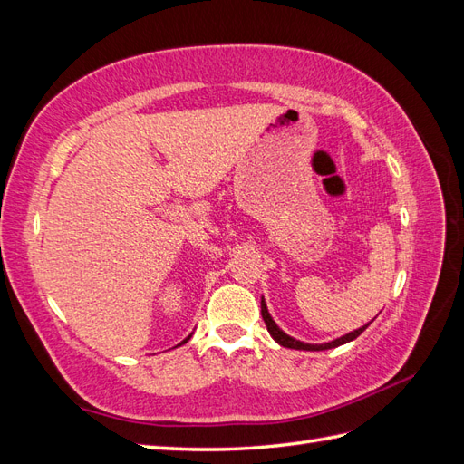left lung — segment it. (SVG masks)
Listing matches in <instances>:
<instances>
[{
	"label": "left lung",
	"mask_w": 464,
	"mask_h": 464,
	"mask_svg": "<svg viewBox=\"0 0 464 464\" xmlns=\"http://www.w3.org/2000/svg\"><path fill=\"white\" fill-rule=\"evenodd\" d=\"M261 315H263V321H265V325H266V331L271 333V336L273 339L280 344V346H285V348H294V350H329V348H336V346H341V344H346V343H350V341H354V339H358V336L366 331L368 327H370V323L373 321H370V323H366V325L363 327H360V329H356V331H353V333H348V334H343V336H339V339H334V341H331V343H323V344H307V343H302V341H296L294 339V336H290V334H286L283 329H280L276 323H275V319L271 317V314H269V310H266V304H265V298H261Z\"/></svg>",
	"instance_id": "obj_1"
}]
</instances>
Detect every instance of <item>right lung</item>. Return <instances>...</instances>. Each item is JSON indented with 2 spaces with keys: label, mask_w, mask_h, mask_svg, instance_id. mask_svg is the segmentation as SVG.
<instances>
[{
  "label": "right lung",
  "mask_w": 464,
  "mask_h": 464,
  "mask_svg": "<svg viewBox=\"0 0 464 464\" xmlns=\"http://www.w3.org/2000/svg\"><path fill=\"white\" fill-rule=\"evenodd\" d=\"M191 334H193V333H191ZM191 334H189V336H186V339H184V341H181V343H179V344H186V343H188V341H189V339H191ZM179 344H178V346H179Z\"/></svg>",
  "instance_id": "right-lung-1"
}]
</instances>
